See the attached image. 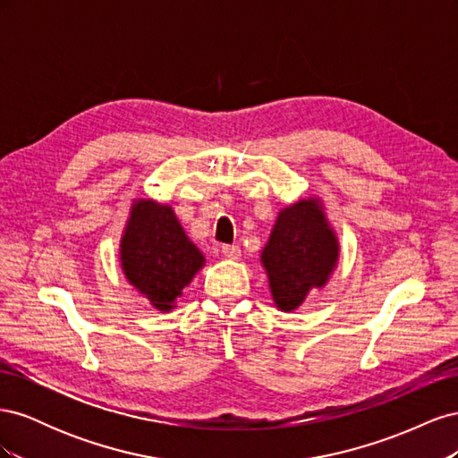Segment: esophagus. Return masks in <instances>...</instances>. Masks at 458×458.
<instances>
[{
    "label": "esophagus",
    "mask_w": 458,
    "mask_h": 458,
    "mask_svg": "<svg viewBox=\"0 0 458 458\" xmlns=\"http://www.w3.org/2000/svg\"><path fill=\"white\" fill-rule=\"evenodd\" d=\"M221 254L229 259H237L241 256V248L237 244H224L221 246Z\"/></svg>",
    "instance_id": "esophagus-1"
}]
</instances>
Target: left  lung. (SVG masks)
<instances>
[{
    "instance_id": "1",
    "label": "left lung",
    "mask_w": 458,
    "mask_h": 458,
    "mask_svg": "<svg viewBox=\"0 0 458 458\" xmlns=\"http://www.w3.org/2000/svg\"><path fill=\"white\" fill-rule=\"evenodd\" d=\"M336 258V237L315 200L284 208L261 254L276 306L283 311L296 310L311 288L327 283Z\"/></svg>"
}]
</instances>
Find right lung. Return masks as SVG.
Masks as SVG:
<instances>
[{
    "instance_id": "obj_1",
    "label": "right lung",
    "mask_w": 458,
    "mask_h": 458,
    "mask_svg": "<svg viewBox=\"0 0 458 458\" xmlns=\"http://www.w3.org/2000/svg\"><path fill=\"white\" fill-rule=\"evenodd\" d=\"M120 248L128 281L160 311L174 308L204 263L172 208L152 200H140L133 206Z\"/></svg>"
}]
</instances>
